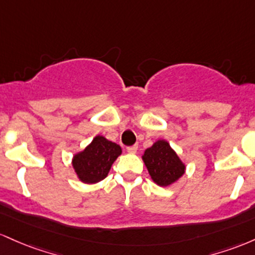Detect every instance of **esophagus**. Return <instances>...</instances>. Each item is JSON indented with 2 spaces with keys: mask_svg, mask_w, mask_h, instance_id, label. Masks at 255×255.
<instances>
[{
  "mask_svg": "<svg viewBox=\"0 0 255 255\" xmlns=\"http://www.w3.org/2000/svg\"><path fill=\"white\" fill-rule=\"evenodd\" d=\"M137 148H138V145H131V147H128L127 148V150H128V153H130V154H135L136 151H137Z\"/></svg>",
  "mask_w": 255,
  "mask_h": 255,
  "instance_id": "esophagus-1",
  "label": "esophagus"
}]
</instances>
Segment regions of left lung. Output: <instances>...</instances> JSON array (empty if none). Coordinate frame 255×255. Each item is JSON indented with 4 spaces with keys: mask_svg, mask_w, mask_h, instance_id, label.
I'll return each mask as SVG.
<instances>
[{
    "mask_svg": "<svg viewBox=\"0 0 255 255\" xmlns=\"http://www.w3.org/2000/svg\"><path fill=\"white\" fill-rule=\"evenodd\" d=\"M145 167L154 183L168 187L184 174L185 165L165 139H159L142 155Z\"/></svg>",
    "mask_w": 255,
    "mask_h": 255,
    "instance_id": "obj_1",
    "label": "left lung"
}]
</instances>
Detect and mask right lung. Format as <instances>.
Masks as SVG:
<instances>
[{
  "instance_id": "add662e5",
  "label": "right lung",
  "mask_w": 255,
  "mask_h": 255,
  "mask_svg": "<svg viewBox=\"0 0 255 255\" xmlns=\"http://www.w3.org/2000/svg\"><path fill=\"white\" fill-rule=\"evenodd\" d=\"M122 148L104 136H96L84 150L74 154L72 166L79 181L94 184L107 177Z\"/></svg>"
}]
</instances>
